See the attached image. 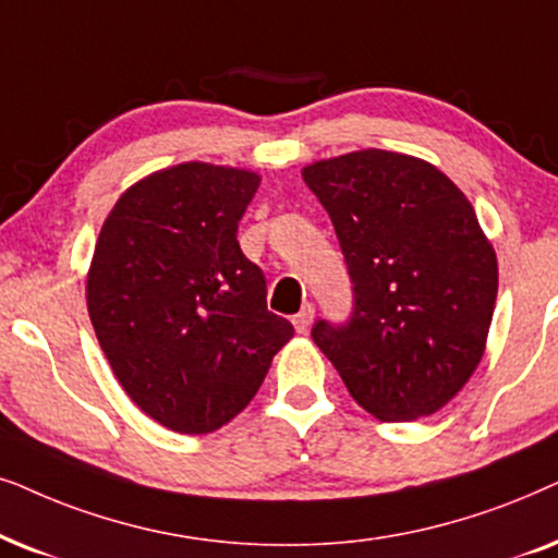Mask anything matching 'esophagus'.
<instances>
[{"label": "esophagus", "mask_w": 558, "mask_h": 558, "mask_svg": "<svg viewBox=\"0 0 558 558\" xmlns=\"http://www.w3.org/2000/svg\"><path fill=\"white\" fill-rule=\"evenodd\" d=\"M314 314H316V308L311 306V303H306V306H303L299 314L293 316V326H295V331L299 333H306L308 331V326H311V322H314Z\"/></svg>", "instance_id": "esophagus-1"}]
</instances>
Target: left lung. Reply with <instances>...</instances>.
<instances>
[{"instance_id":"obj_1","label":"left lung","mask_w":558,"mask_h":558,"mask_svg":"<svg viewBox=\"0 0 558 558\" xmlns=\"http://www.w3.org/2000/svg\"><path fill=\"white\" fill-rule=\"evenodd\" d=\"M301 175L329 211L354 293L347 324H314L316 347L375 418L436 413L477 369L497 299L472 204L430 162L375 147Z\"/></svg>"}]
</instances>
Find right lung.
<instances>
[{
    "label": "right lung",
    "mask_w": 558,
    "mask_h": 558,
    "mask_svg": "<svg viewBox=\"0 0 558 558\" xmlns=\"http://www.w3.org/2000/svg\"><path fill=\"white\" fill-rule=\"evenodd\" d=\"M257 185L252 170L211 162L158 170L119 196L96 240V339L140 411L178 434H211L244 411L293 337L236 242Z\"/></svg>",
    "instance_id": "1"
}]
</instances>
